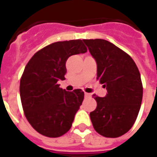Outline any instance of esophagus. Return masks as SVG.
<instances>
[{
    "instance_id": "esophagus-1",
    "label": "esophagus",
    "mask_w": 157,
    "mask_h": 157,
    "mask_svg": "<svg viewBox=\"0 0 157 157\" xmlns=\"http://www.w3.org/2000/svg\"><path fill=\"white\" fill-rule=\"evenodd\" d=\"M90 94H89V93H85V97L86 98H89V97H90Z\"/></svg>"
}]
</instances>
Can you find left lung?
Wrapping results in <instances>:
<instances>
[{
	"mask_svg": "<svg viewBox=\"0 0 157 157\" xmlns=\"http://www.w3.org/2000/svg\"><path fill=\"white\" fill-rule=\"evenodd\" d=\"M97 63V79L105 97L94 96L97 107L90 113L93 126L107 138H117L131 129L143 98L141 76L129 54L103 39L83 40Z\"/></svg>",
	"mask_w": 157,
	"mask_h": 157,
	"instance_id": "obj_1",
	"label": "left lung"
}]
</instances>
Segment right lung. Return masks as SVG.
Wrapping results in <instances>:
<instances>
[{"instance_id": "obj_1", "label": "right lung", "mask_w": 157, "mask_h": 157, "mask_svg": "<svg viewBox=\"0 0 157 157\" xmlns=\"http://www.w3.org/2000/svg\"><path fill=\"white\" fill-rule=\"evenodd\" d=\"M87 49L81 40L58 41L36 53L26 65L20 80V98L28 122L42 135L57 138L71 127L84 99L81 90L59 88L65 80L66 61Z\"/></svg>"}]
</instances>
